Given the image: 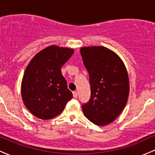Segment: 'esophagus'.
<instances>
[{"instance_id": "obj_1", "label": "esophagus", "mask_w": 155, "mask_h": 155, "mask_svg": "<svg viewBox=\"0 0 155 155\" xmlns=\"http://www.w3.org/2000/svg\"><path fill=\"white\" fill-rule=\"evenodd\" d=\"M73 96H74V97H75V98H76V97H77V96H78L77 92H76V91L73 92Z\"/></svg>"}]
</instances>
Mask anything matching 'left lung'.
<instances>
[{"instance_id":"1","label":"left lung","mask_w":155,"mask_h":155,"mask_svg":"<svg viewBox=\"0 0 155 155\" xmlns=\"http://www.w3.org/2000/svg\"><path fill=\"white\" fill-rule=\"evenodd\" d=\"M90 77L91 95L81 106L90 122L105 125L113 122L128 99L129 79L123 62L114 51L104 47L80 49Z\"/></svg>"}]
</instances>
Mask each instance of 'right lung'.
I'll use <instances>...</instances> for the list:
<instances>
[{"label":"right lung","instance_id":"1","mask_svg":"<svg viewBox=\"0 0 155 155\" xmlns=\"http://www.w3.org/2000/svg\"><path fill=\"white\" fill-rule=\"evenodd\" d=\"M74 49L51 46L39 51L24 73L22 97L25 105L34 116L49 120L60 114L73 97L61 67Z\"/></svg>","mask_w":155,"mask_h":155}]
</instances>
